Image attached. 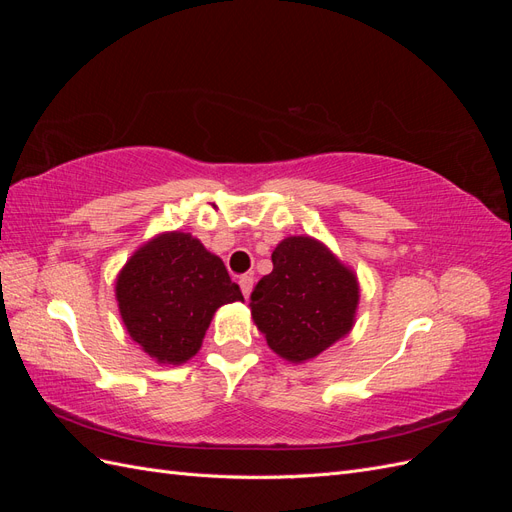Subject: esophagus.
Masks as SVG:
<instances>
[{"mask_svg": "<svg viewBox=\"0 0 512 512\" xmlns=\"http://www.w3.org/2000/svg\"><path fill=\"white\" fill-rule=\"evenodd\" d=\"M239 286H241L243 297L247 299V297H250L252 288H254V277H252V275H241V277H239Z\"/></svg>", "mask_w": 512, "mask_h": 512, "instance_id": "esophagus-1", "label": "esophagus"}]
</instances>
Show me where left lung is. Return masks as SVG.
<instances>
[{
    "instance_id": "1",
    "label": "left lung",
    "mask_w": 512,
    "mask_h": 512,
    "mask_svg": "<svg viewBox=\"0 0 512 512\" xmlns=\"http://www.w3.org/2000/svg\"><path fill=\"white\" fill-rule=\"evenodd\" d=\"M271 260L273 271L252 290V318L284 359H314L352 329L356 277L312 237L284 239Z\"/></svg>"
}]
</instances>
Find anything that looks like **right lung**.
I'll return each instance as SVG.
<instances>
[{
	"label": "right lung",
	"mask_w": 512,
	"mask_h": 512,
	"mask_svg": "<svg viewBox=\"0 0 512 512\" xmlns=\"http://www.w3.org/2000/svg\"><path fill=\"white\" fill-rule=\"evenodd\" d=\"M123 324L158 363L179 365L198 352L215 309L243 301L224 262L188 232L143 245L117 277Z\"/></svg>",
	"instance_id": "add662e5"
}]
</instances>
